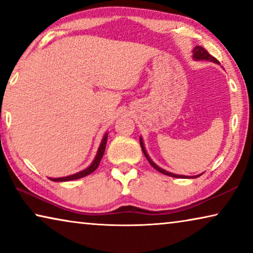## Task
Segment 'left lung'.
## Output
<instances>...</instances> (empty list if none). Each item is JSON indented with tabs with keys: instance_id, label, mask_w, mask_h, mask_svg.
Masks as SVG:
<instances>
[{
	"instance_id": "8db88e82",
	"label": "left lung",
	"mask_w": 253,
	"mask_h": 253,
	"mask_svg": "<svg viewBox=\"0 0 253 253\" xmlns=\"http://www.w3.org/2000/svg\"><path fill=\"white\" fill-rule=\"evenodd\" d=\"M193 58H194V59H195V60H209V61H213V63L219 64V61H218L217 59H215L214 57H212L211 54L209 53L206 49H204V47L200 46V45L195 46V49L193 50ZM140 146H141L142 152H144V154H145L146 159L148 160L149 164H151V166L154 168V169H156L157 171L161 172V173L167 174V175H169V177H173V178H197V177H200V175H201V174H199V175H194V177H188V175L174 174V173H171V172H169V171L163 170L162 168H160L159 166H156V164L154 163L153 161L151 160V157L148 156V154H147V152H146V149H145V147H144V142H142V138H141V137H140Z\"/></svg>"
}]
</instances>
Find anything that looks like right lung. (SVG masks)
Wrapping results in <instances>:
<instances>
[{"instance_id":"1","label":"right lung","mask_w":253,"mask_h":253,"mask_svg":"<svg viewBox=\"0 0 253 253\" xmlns=\"http://www.w3.org/2000/svg\"><path fill=\"white\" fill-rule=\"evenodd\" d=\"M107 137H108V133H105L104 138H102V140H101V144L99 146V149H98V152H97V155H96V157H94L93 162L91 163L90 167H87L86 169L80 171V172H78V173H75V174L67 175V177H63V178H49L50 180H52V181H69V180H75V179L83 178V177H85V175H87V174L92 173V172L97 169L98 166H99V163H100V161L102 159V156H104L105 148H106V142H107Z\"/></svg>"}]
</instances>
